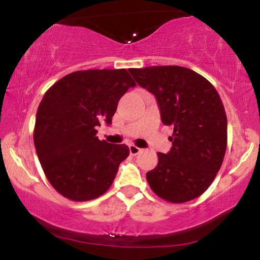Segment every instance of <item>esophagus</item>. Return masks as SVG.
I'll list each match as a JSON object with an SVG mask.
<instances>
[{
  "instance_id": "34e87169",
  "label": "esophagus",
  "mask_w": 260,
  "mask_h": 260,
  "mask_svg": "<svg viewBox=\"0 0 260 260\" xmlns=\"http://www.w3.org/2000/svg\"><path fill=\"white\" fill-rule=\"evenodd\" d=\"M140 151H142V149H140V148L136 147V145H129V153H131V155H137V154H139Z\"/></svg>"
}]
</instances>
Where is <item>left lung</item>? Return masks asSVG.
<instances>
[{"label":"left lung","instance_id":"left-lung-1","mask_svg":"<svg viewBox=\"0 0 260 260\" xmlns=\"http://www.w3.org/2000/svg\"><path fill=\"white\" fill-rule=\"evenodd\" d=\"M136 82L155 95L161 121L174 127L168 154L147 172L151 190L180 204L202 196L213 183L228 147V117L213 84L180 66L132 68Z\"/></svg>","mask_w":260,"mask_h":260}]
</instances>
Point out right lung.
<instances>
[{
  "label": "right lung",
  "instance_id": "obj_1",
  "mask_svg": "<svg viewBox=\"0 0 260 260\" xmlns=\"http://www.w3.org/2000/svg\"><path fill=\"white\" fill-rule=\"evenodd\" d=\"M133 86L123 68L88 70L67 74L45 92L34 145L45 176L64 198L91 201L111 187L129 149L100 140L96 127L111 123L118 101Z\"/></svg>",
  "mask_w": 260,
  "mask_h": 260
}]
</instances>
